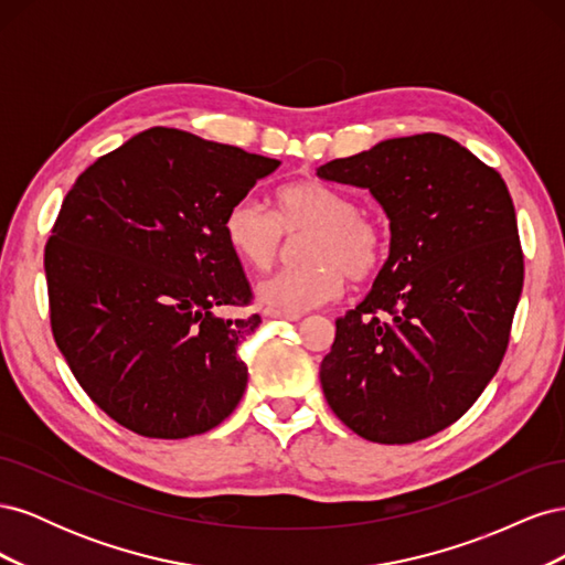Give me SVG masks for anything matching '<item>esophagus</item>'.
<instances>
[{
	"instance_id": "34e87169",
	"label": "esophagus",
	"mask_w": 565,
	"mask_h": 565,
	"mask_svg": "<svg viewBox=\"0 0 565 565\" xmlns=\"http://www.w3.org/2000/svg\"><path fill=\"white\" fill-rule=\"evenodd\" d=\"M268 316H270V318H280V320H289V322H297V320H301V316H299V313H282V311H268Z\"/></svg>"
}]
</instances>
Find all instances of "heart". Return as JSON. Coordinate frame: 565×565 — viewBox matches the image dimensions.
Listing matches in <instances>:
<instances>
[{
    "mask_svg": "<svg viewBox=\"0 0 565 565\" xmlns=\"http://www.w3.org/2000/svg\"><path fill=\"white\" fill-rule=\"evenodd\" d=\"M276 210L259 200H235L224 214V237L237 259L256 270L276 266L287 252V237L309 235L299 249L303 266L273 273L256 285V299L270 311L301 313L337 301L347 278L367 282L386 256L382 221L358 210L337 188L301 179L276 193Z\"/></svg>",
    "mask_w": 565,
    "mask_h": 565,
    "instance_id": "heart-1",
    "label": "heart"
}]
</instances>
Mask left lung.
<instances>
[{
    "mask_svg": "<svg viewBox=\"0 0 565 565\" xmlns=\"http://www.w3.org/2000/svg\"><path fill=\"white\" fill-rule=\"evenodd\" d=\"M318 177L365 188L391 226L377 280L337 318L324 398L365 440L429 438L476 403L509 344L523 252L507 183L443 134L386 139Z\"/></svg>",
    "mask_w": 565,
    "mask_h": 565,
    "instance_id": "1",
    "label": "left lung"
}]
</instances>
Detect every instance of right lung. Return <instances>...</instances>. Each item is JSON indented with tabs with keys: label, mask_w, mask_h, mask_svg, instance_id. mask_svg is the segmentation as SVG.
Listing matches in <instances>:
<instances>
[{
	"label": "right lung",
	"mask_w": 565,
	"mask_h": 565,
	"mask_svg": "<svg viewBox=\"0 0 565 565\" xmlns=\"http://www.w3.org/2000/svg\"><path fill=\"white\" fill-rule=\"evenodd\" d=\"M278 160L152 127L84 169L44 249L51 330L87 396L146 438L214 429L241 403L259 316L224 214Z\"/></svg>",
	"instance_id": "1"
}]
</instances>
